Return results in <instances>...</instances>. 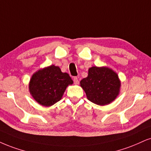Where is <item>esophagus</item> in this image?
Listing matches in <instances>:
<instances>
[{
    "label": "esophagus",
    "instance_id": "obj_1",
    "mask_svg": "<svg viewBox=\"0 0 151 151\" xmlns=\"http://www.w3.org/2000/svg\"><path fill=\"white\" fill-rule=\"evenodd\" d=\"M73 83H74V84H76V85H78L79 83V81H78V79L77 77L73 78Z\"/></svg>",
    "mask_w": 151,
    "mask_h": 151
}]
</instances>
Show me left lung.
<instances>
[{"label":"left lung","instance_id":"8db88e82","mask_svg":"<svg viewBox=\"0 0 151 151\" xmlns=\"http://www.w3.org/2000/svg\"><path fill=\"white\" fill-rule=\"evenodd\" d=\"M88 100L100 106L109 104L119 93L120 82L115 73L106 67L93 66L88 76L81 81Z\"/></svg>","mask_w":151,"mask_h":151}]
</instances>
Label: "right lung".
<instances>
[{
    "label": "right lung",
    "instance_id": "obj_1",
    "mask_svg": "<svg viewBox=\"0 0 151 151\" xmlns=\"http://www.w3.org/2000/svg\"><path fill=\"white\" fill-rule=\"evenodd\" d=\"M73 81L66 73L52 65L38 70L31 78L29 91L34 99L45 106H50L62 97L66 87Z\"/></svg>",
    "mask_w": 151,
    "mask_h": 151
}]
</instances>
